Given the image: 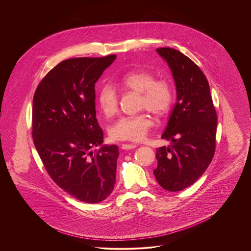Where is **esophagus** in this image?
<instances>
[{
  "label": "esophagus",
  "instance_id": "1",
  "mask_svg": "<svg viewBox=\"0 0 251 251\" xmlns=\"http://www.w3.org/2000/svg\"><path fill=\"white\" fill-rule=\"evenodd\" d=\"M137 146L135 144H122L121 148L123 150H132V149H135Z\"/></svg>",
  "mask_w": 251,
  "mask_h": 251
}]
</instances>
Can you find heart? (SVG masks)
Listing matches in <instances>:
<instances>
[{
	"instance_id": "obj_1",
	"label": "heart",
	"mask_w": 251,
	"mask_h": 251,
	"mask_svg": "<svg viewBox=\"0 0 251 251\" xmlns=\"http://www.w3.org/2000/svg\"><path fill=\"white\" fill-rule=\"evenodd\" d=\"M154 77L152 72L140 70L126 74L119 83L123 88L140 94L139 108L162 116L173 104L174 90L168 79ZM98 102L105 116H114L119 109V96L115 87L110 84L103 85L99 91ZM152 126L151 117L141 112L120 118L110 127V136L114 140L139 142L146 138Z\"/></svg>"
}]
</instances>
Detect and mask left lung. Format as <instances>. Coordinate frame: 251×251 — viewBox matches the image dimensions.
<instances>
[{"mask_svg":"<svg viewBox=\"0 0 251 251\" xmlns=\"http://www.w3.org/2000/svg\"><path fill=\"white\" fill-rule=\"evenodd\" d=\"M156 51L172 72L177 102L161 136L171 144L156 149L153 174L162 188L179 191L199 179L214 157L217 115L209 82L200 68L176 49Z\"/></svg>","mask_w":251,"mask_h":251,"instance_id":"1","label":"left lung"}]
</instances>
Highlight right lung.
<instances>
[{
	"mask_svg": "<svg viewBox=\"0 0 251 251\" xmlns=\"http://www.w3.org/2000/svg\"><path fill=\"white\" fill-rule=\"evenodd\" d=\"M116 57L61 62L40 81L33 100L32 135L47 173L72 197L91 204L106 199L116 182L118 147L92 151L103 142L95 85Z\"/></svg>",
	"mask_w": 251,
	"mask_h": 251,
	"instance_id": "obj_1",
	"label": "right lung"
}]
</instances>
